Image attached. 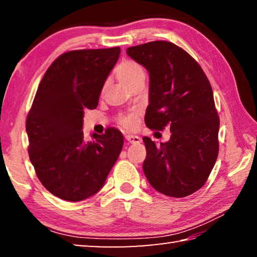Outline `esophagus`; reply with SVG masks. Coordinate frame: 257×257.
I'll return each instance as SVG.
<instances>
[{
	"mask_svg": "<svg viewBox=\"0 0 257 257\" xmlns=\"http://www.w3.org/2000/svg\"><path fill=\"white\" fill-rule=\"evenodd\" d=\"M124 138L130 144H138V143H141V138L138 136H134V135H125Z\"/></svg>",
	"mask_w": 257,
	"mask_h": 257,
	"instance_id": "34e87169",
	"label": "esophagus"
}]
</instances>
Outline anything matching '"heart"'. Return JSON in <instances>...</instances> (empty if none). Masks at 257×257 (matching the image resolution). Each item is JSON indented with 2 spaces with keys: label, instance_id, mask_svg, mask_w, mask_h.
Wrapping results in <instances>:
<instances>
[{
  "label": "heart",
  "instance_id": "obj_1",
  "mask_svg": "<svg viewBox=\"0 0 257 257\" xmlns=\"http://www.w3.org/2000/svg\"><path fill=\"white\" fill-rule=\"evenodd\" d=\"M115 76L119 81L132 89L137 85H144L146 73L142 64H139L136 61L124 60L115 68ZM119 123L128 130L136 129L139 123V113L132 112L121 115L119 118Z\"/></svg>",
  "mask_w": 257,
  "mask_h": 257
}]
</instances>
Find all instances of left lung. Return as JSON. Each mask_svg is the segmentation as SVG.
I'll list each match as a JSON object with an SVG mask.
<instances>
[{
    "label": "left lung",
    "mask_w": 257,
    "mask_h": 257,
    "mask_svg": "<svg viewBox=\"0 0 257 257\" xmlns=\"http://www.w3.org/2000/svg\"><path fill=\"white\" fill-rule=\"evenodd\" d=\"M127 54L150 72L146 125L171 132L160 145L143 138V170L161 194L188 196L205 184L219 154L220 119L210 81L197 61L171 42L132 46Z\"/></svg>",
    "instance_id": "8db88e82"
}]
</instances>
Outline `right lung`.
<instances>
[{
    "label": "right lung",
    "instance_id": "right-lung-1",
    "mask_svg": "<svg viewBox=\"0 0 257 257\" xmlns=\"http://www.w3.org/2000/svg\"><path fill=\"white\" fill-rule=\"evenodd\" d=\"M119 55V46L66 52L38 85L26 120L29 159L42 185L64 201L96 194L122 150L120 130L107 128L87 141L81 129Z\"/></svg>",
    "mask_w": 257,
    "mask_h": 257
}]
</instances>
